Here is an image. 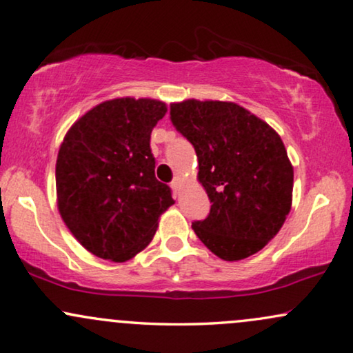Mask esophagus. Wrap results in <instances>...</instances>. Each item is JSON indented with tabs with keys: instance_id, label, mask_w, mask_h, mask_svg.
Listing matches in <instances>:
<instances>
[{
	"instance_id": "34e87169",
	"label": "esophagus",
	"mask_w": 353,
	"mask_h": 353,
	"mask_svg": "<svg viewBox=\"0 0 353 353\" xmlns=\"http://www.w3.org/2000/svg\"><path fill=\"white\" fill-rule=\"evenodd\" d=\"M181 185H182V177H181V176H176V177H174V181L171 182L172 190H174V192H179V188H181Z\"/></svg>"
}]
</instances>
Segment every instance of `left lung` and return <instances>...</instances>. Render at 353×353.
Segmentation results:
<instances>
[{
  "mask_svg": "<svg viewBox=\"0 0 353 353\" xmlns=\"http://www.w3.org/2000/svg\"><path fill=\"white\" fill-rule=\"evenodd\" d=\"M171 121L195 147L198 181L212 203L193 232L224 261L256 254L291 211L294 171L281 137L233 102L171 103Z\"/></svg>",
  "mask_w": 353,
  "mask_h": 353,
  "instance_id": "1",
  "label": "left lung"
}]
</instances>
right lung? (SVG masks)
Listing matches in <instances>:
<instances>
[{
  "mask_svg": "<svg viewBox=\"0 0 353 353\" xmlns=\"http://www.w3.org/2000/svg\"><path fill=\"white\" fill-rule=\"evenodd\" d=\"M165 102L120 97L84 113L63 137L56 163L57 208L84 250L126 262L152 241L174 200L155 177L150 134Z\"/></svg>",
  "mask_w": 353,
  "mask_h": 353,
  "instance_id": "obj_1",
  "label": "right lung"
}]
</instances>
